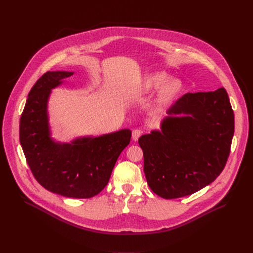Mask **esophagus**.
<instances>
[{
  "label": "esophagus",
  "instance_id": "obj_1",
  "mask_svg": "<svg viewBox=\"0 0 253 253\" xmlns=\"http://www.w3.org/2000/svg\"><path fill=\"white\" fill-rule=\"evenodd\" d=\"M142 134H143V131H142V130H140V129H135V130H133V132H132V139H133L134 141H137V140L139 139V137H140Z\"/></svg>",
  "mask_w": 253,
  "mask_h": 253
}]
</instances>
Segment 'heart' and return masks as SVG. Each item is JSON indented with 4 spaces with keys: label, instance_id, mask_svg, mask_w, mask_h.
<instances>
[{
    "label": "heart",
    "instance_id": "obj_1",
    "mask_svg": "<svg viewBox=\"0 0 253 253\" xmlns=\"http://www.w3.org/2000/svg\"><path fill=\"white\" fill-rule=\"evenodd\" d=\"M141 90L144 92H152L157 88L155 105L164 107L171 104L182 90V84L179 80L169 79L163 72H153L147 74L141 80Z\"/></svg>",
    "mask_w": 253,
    "mask_h": 253
}]
</instances>
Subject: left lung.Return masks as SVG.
Instances as JSON below:
<instances>
[{"label":"left lung","instance_id":"8db88e82","mask_svg":"<svg viewBox=\"0 0 253 253\" xmlns=\"http://www.w3.org/2000/svg\"><path fill=\"white\" fill-rule=\"evenodd\" d=\"M161 132L142 135L144 173L151 190L165 199L191 195L219 176L234 133V113L224 88L187 93L167 111Z\"/></svg>","mask_w":253,"mask_h":253}]
</instances>
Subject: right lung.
Segmentation results:
<instances>
[{"label":"right lung","instance_id":"add662e5","mask_svg":"<svg viewBox=\"0 0 253 253\" xmlns=\"http://www.w3.org/2000/svg\"><path fill=\"white\" fill-rule=\"evenodd\" d=\"M73 72H47L32 87L20 119V143L36 180L47 190L72 198H91L109 181L114 165L130 143L123 129L99 137L57 143L50 137L47 103L51 89Z\"/></svg>","mask_w":253,"mask_h":253}]
</instances>
